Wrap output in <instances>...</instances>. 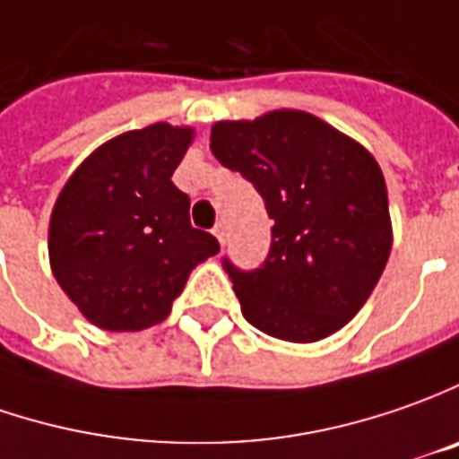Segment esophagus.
<instances>
[{"label": "esophagus", "instance_id": "1", "mask_svg": "<svg viewBox=\"0 0 459 459\" xmlns=\"http://www.w3.org/2000/svg\"><path fill=\"white\" fill-rule=\"evenodd\" d=\"M213 233H215V238L221 241V246H226V236H229V233H226V226H223V223H218V226L213 229Z\"/></svg>", "mask_w": 459, "mask_h": 459}]
</instances>
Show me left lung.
I'll return each mask as SVG.
<instances>
[{
    "instance_id": "8db88e82",
    "label": "left lung",
    "mask_w": 459,
    "mask_h": 459,
    "mask_svg": "<svg viewBox=\"0 0 459 459\" xmlns=\"http://www.w3.org/2000/svg\"><path fill=\"white\" fill-rule=\"evenodd\" d=\"M211 150L256 187L274 221L261 266L223 259L246 320L290 342L353 320L391 254L386 182L371 154L305 111L218 121Z\"/></svg>"
}]
</instances>
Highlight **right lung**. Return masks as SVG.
<instances>
[{
	"label": "right lung",
	"mask_w": 459,
	"mask_h": 459,
	"mask_svg": "<svg viewBox=\"0 0 459 459\" xmlns=\"http://www.w3.org/2000/svg\"><path fill=\"white\" fill-rule=\"evenodd\" d=\"M193 129L152 124L106 142L65 182L50 218V266L63 292L103 330L162 323L190 272L221 251L193 229L175 187Z\"/></svg>",
	"instance_id": "right-lung-1"
}]
</instances>
